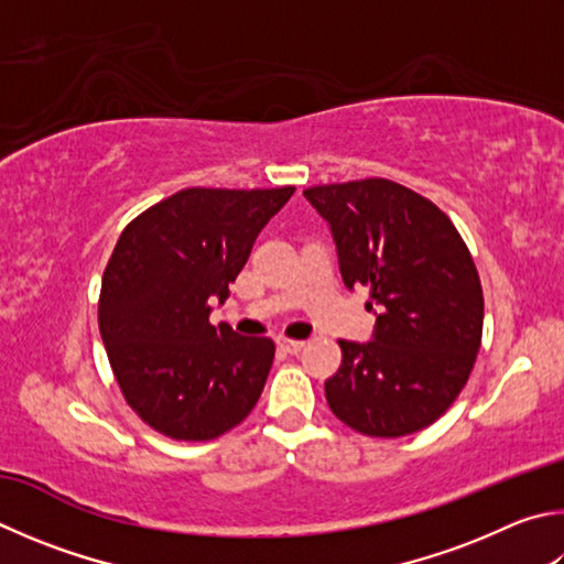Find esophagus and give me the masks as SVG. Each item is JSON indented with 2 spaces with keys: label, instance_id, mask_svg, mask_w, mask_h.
<instances>
[{
  "label": "esophagus",
  "instance_id": "1",
  "mask_svg": "<svg viewBox=\"0 0 564 564\" xmlns=\"http://www.w3.org/2000/svg\"><path fill=\"white\" fill-rule=\"evenodd\" d=\"M303 340H291V337H279V347L283 352H291V355H295V352H301L303 350Z\"/></svg>",
  "mask_w": 564,
  "mask_h": 564
}]
</instances>
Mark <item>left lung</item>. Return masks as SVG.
<instances>
[{
  "instance_id": "obj_1",
  "label": "left lung",
  "mask_w": 564,
  "mask_h": 564,
  "mask_svg": "<svg viewBox=\"0 0 564 564\" xmlns=\"http://www.w3.org/2000/svg\"><path fill=\"white\" fill-rule=\"evenodd\" d=\"M330 224L347 289L367 285L375 340H337L333 414L365 436L422 432L456 402L484 335V289L466 241L432 199L384 177L303 189Z\"/></svg>"
}]
</instances>
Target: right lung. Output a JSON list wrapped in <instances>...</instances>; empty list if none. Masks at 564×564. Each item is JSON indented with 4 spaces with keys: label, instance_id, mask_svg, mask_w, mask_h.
Listing matches in <instances>:
<instances>
[{
    "label": "right lung",
    "instance_id": "obj_1",
    "mask_svg": "<svg viewBox=\"0 0 564 564\" xmlns=\"http://www.w3.org/2000/svg\"><path fill=\"white\" fill-rule=\"evenodd\" d=\"M295 187H189L138 214L112 249L98 327L118 387L142 422L209 442L251 414L273 365L271 337L212 325L259 231Z\"/></svg>",
    "mask_w": 564,
    "mask_h": 564
}]
</instances>
